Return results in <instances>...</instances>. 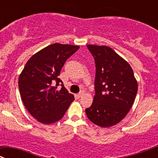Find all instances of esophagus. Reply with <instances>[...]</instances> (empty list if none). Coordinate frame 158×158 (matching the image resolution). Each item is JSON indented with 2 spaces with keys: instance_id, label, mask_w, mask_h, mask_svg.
I'll return each mask as SVG.
<instances>
[{
  "instance_id": "obj_1",
  "label": "esophagus",
  "mask_w": 158,
  "mask_h": 158,
  "mask_svg": "<svg viewBox=\"0 0 158 158\" xmlns=\"http://www.w3.org/2000/svg\"><path fill=\"white\" fill-rule=\"evenodd\" d=\"M83 94H84V91H83V90H81V91L78 94V98H81L82 96H83Z\"/></svg>"
}]
</instances>
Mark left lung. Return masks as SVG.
<instances>
[{
  "label": "left lung",
  "mask_w": 158,
  "mask_h": 158,
  "mask_svg": "<svg viewBox=\"0 0 158 158\" xmlns=\"http://www.w3.org/2000/svg\"><path fill=\"white\" fill-rule=\"evenodd\" d=\"M96 67L95 95L86 114L92 123L108 127L121 121L134 104L138 83L125 60L108 46L87 45Z\"/></svg>",
  "instance_id": "obj_1"
}]
</instances>
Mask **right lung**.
Listing matches in <instances>:
<instances>
[{
  "instance_id": "add662e5",
  "label": "right lung",
  "mask_w": 158,
  "mask_h": 158,
  "mask_svg": "<svg viewBox=\"0 0 158 158\" xmlns=\"http://www.w3.org/2000/svg\"><path fill=\"white\" fill-rule=\"evenodd\" d=\"M79 46L55 43L31 56L19 78L24 106L32 116L45 124L61 119L75 98L58 78L66 60ZM61 85L60 90L57 86Z\"/></svg>"
}]
</instances>
